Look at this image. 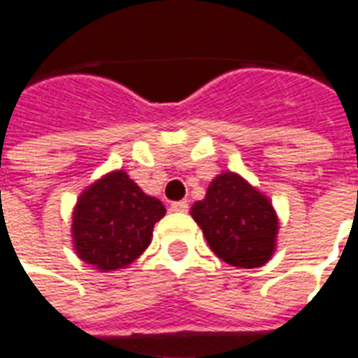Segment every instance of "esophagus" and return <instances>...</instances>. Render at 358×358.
Segmentation results:
<instances>
[{"label":"esophagus","mask_w":358,"mask_h":358,"mask_svg":"<svg viewBox=\"0 0 358 358\" xmlns=\"http://www.w3.org/2000/svg\"><path fill=\"white\" fill-rule=\"evenodd\" d=\"M187 209H189L187 201H174L171 205V210H174V213H186Z\"/></svg>","instance_id":"esophagus-1"}]
</instances>
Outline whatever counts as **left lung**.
I'll return each mask as SVG.
<instances>
[{
  "label": "left lung",
  "mask_w": 358,
  "mask_h": 358,
  "mask_svg": "<svg viewBox=\"0 0 358 358\" xmlns=\"http://www.w3.org/2000/svg\"><path fill=\"white\" fill-rule=\"evenodd\" d=\"M192 217L218 259L238 268L268 263L276 248L278 217L268 197L234 172H222L210 182L203 201L192 207Z\"/></svg>",
  "instance_id": "1"
}]
</instances>
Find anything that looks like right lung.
I'll use <instances>...</instances> for the list:
<instances>
[{
  "label": "right lung",
  "mask_w": 358,
  "mask_h": 358,
  "mask_svg": "<svg viewBox=\"0 0 358 358\" xmlns=\"http://www.w3.org/2000/svg\"><path fill=\"white\" fill-rule=\"evenodd\" d=\"M164 205L124 171L109 172L80 195L73 213L76 255L99 270L124 268L148 249Z\"/></svg>",
  "instance_id": "1"
}]
</instances>
